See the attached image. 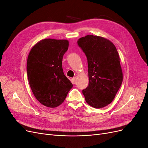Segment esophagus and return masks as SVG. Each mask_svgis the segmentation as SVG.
Segmentation results:
<instances>
[{"label":"esophagus","mask_w":148,"mask_h":148,"mask_svg":"<svg viewBox=\"0 0 148 148\" xmlns=\"http://www.w3.org/2000/svg\"><path fill=\"white\" fill-rule=\"evenodd\" d=\"M71 83H72L74 84H75L76 83H77V80H76V78H71Z\"/></svg>","instance_id":"esophagus-1"}]
</instances>
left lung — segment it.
Masks as SVG:
<instances>
[{
	"mask_svg": "<svg viewBox=\"0 0 148 148\" xmlns=\"http://www.w3.org/2000/svg\"><path fill=\"white\" fill-rule=\"evenodd\" d=\"M77 43L88 60L89 84L82 91L85 100L95 108H102L112 102L122 83L119 53L109 40L97 36L87 35Z\"/></svg>",
	"mask_w": 148,
	"mask_h": 148,
	"instance_id": "obj_1",
	"label": "left lung"
}]
</instances>
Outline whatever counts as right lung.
<instances>
[{
	"label": "right lung",
	"instance_id": "obj_1",
	"mask_svg": "<svg viewBox=\"0 0 148 148\" xmlns=\"http://www.w3.org/2000/svg\"><path fill=\"white\" fill-rule=\"evenodd\" d=\"M69 45L65 39H45L36 44L28 55L26 70L29 86L37 100L46 107L60 105L73 87L62 65Z\"/></svg>",
	"mask_w": 148,
	"mask_h": 148
}]
</instances>
